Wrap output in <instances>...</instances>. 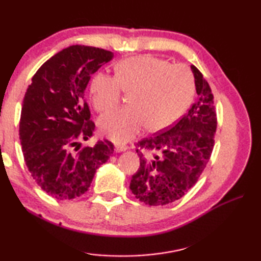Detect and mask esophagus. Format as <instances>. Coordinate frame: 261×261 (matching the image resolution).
Listing matches in <instances>:
<instances>
[{"label":"esophagus","mask_w":261,"mask_h":261,"mask_svg":"<svg viewBox=\"0 0 261 261\" xmlns=\"http://www.w3.org/2000/svg\"><path fill=\"white\" fill-rule=\"evenodd\" d=\"M127 148H129V147H127V145L117 144L116 146H115V151H116V152H124V151H126Z\"/></svg>","instance_id":"34e87169"}]
</instances>
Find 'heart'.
<instances>
[{
    "label": "heart",
    "instance_id": "heart-1",
    "mask_svg": "<svg viewBox=\"0 0 261 261\" xmlns=\"http://www.w3.org/2000/svg\"><path fill=\"white\" fill-rule=\"evenodd\" d=\"M90 92L92 105L99 113L114 108L123 92L131 93V106L115 109L99 121L101 132L121 143L145 125L149 131H159L174 124L191 103L194 79L185 64L143 55L120 62L115 67V76L94 74Z\"/></svg>",
    "mask_w": 261,
    "mask_h": 261
}]
</instances>
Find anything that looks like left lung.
I'll list each match as a JSON object with an SVG mask.
<instances>
[{
    "instance_id": "8db88e82",
    "label": "left lung",
    "mask_w": 261,
    "mask_h": 261,
    "mask_svg": "<svg viewBox=\"0 0 261 261\" xmlns=\"http://www.w3.org/2000/svg\"><path fill=\"white\" fill-rule=\"evenodd\" d=\"M198 101L173 126L136 143L140 167L130 189L149 206L178 200L204 171L214 147L218 126L214 96L202 73L191 65ZM146 150L147 154H144Z\"/></svg>"
}]
</instances>
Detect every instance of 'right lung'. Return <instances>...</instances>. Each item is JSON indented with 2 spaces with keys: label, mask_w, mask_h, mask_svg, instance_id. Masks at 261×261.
<instances>
[{
  "label": "right lung",
  "mask_w": 261,
  "mask_h": 261,
  "mask_svg": "<svg viewBox=\"0 0 261 261\" xmlns=\"http://www.w3.org/2000/svg\"><path fill=\"white\" fill-rule=\"evenodd\" d=\"M113 57L101 48L70 46L39 68L25 93L19 122L24 160L39 187L56 199L83 196L95 170L114 153L107 139L94 147L79 144L95 130L86 86Z\"/></svg>",
  "instance_id": "obj_1"
}]
</instances>
